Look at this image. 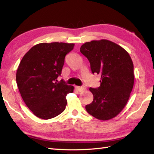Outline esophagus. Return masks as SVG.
<instances>
[{
	"instance_id": "1",
	"label": "esophagus",
	"mask_w": 154,
	"mask_h": 154,
	"mask_svg": "<svg viewBox=\"0 0 154 154\" xmlns=\"http://www.w3.org/2000/svg\"><path fill=\"white\" fill-rule=\"evenodd\" d=\"M75 89H76L77 91H79V92H82L83 90H85V88L84 87H79V86H75Z\"/></svg>"
}]
</instances>
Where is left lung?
I'll use <instances>...</instances> for the list:
<instances>
[{"mask_svg": "<svg viewBox=\"0 0 154 154\" xmlns=\"http://www.w3.org/2000/svg\"><path fill=\"white\" fill-rule=\"evenodd\" d=\"M80 51L89 60L92 73L100 76V86L90 88L94 99L85 109L100 120L115 118L126 106L134 85V66L129 54L105 39L85 43Z\"/></svg>", "mask_w": 154, "mask_h": 154, "instance_id": "obj_1", "label": "left lung"}]
</instances>
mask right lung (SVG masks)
Instances as JSON below:
<instances>
[{
  "mask_svg": "<svg viewBox=\"0 0 154 154\" xmlns=\"http://www.w3.org/2000/svg\"><path fill=\"white\" fill-rule=\"evenodd\" d=\"M74 43H43L33 46L18 66L16 82L21 96L28 109L38 118H55L64 111L66 96L74 87L58 82L68 53Z\"/></svg>",
  "mask_w": 154,
  "mask_h": 154,
  "instance_id": "add662e5",
  "label": "right lung"
}]
</instances>
